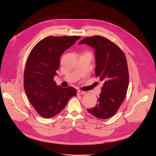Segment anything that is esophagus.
Wrapping results in <instances>:
<instances>
[{
    "mask_svg": "<svg viewBox=\"0 0 156 156\" xmlns=\"http://www.w3.org/2000/svg\"><path fill=\"white\" fill-rule=\"evenodd\" d=\"M86 93L84 91H82L80 90L77 91V95H81V94H84Z\"/></svg>",
    "mask_w": 156,
    "mask_h": 156,
    "instance_id": "obj_1",
    "label": "esophagus"
}]
</instances>
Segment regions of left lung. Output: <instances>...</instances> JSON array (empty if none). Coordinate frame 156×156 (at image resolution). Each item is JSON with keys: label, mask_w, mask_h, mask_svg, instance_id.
<instances>
[{"label": "left lung", "mask_w": 156, "mask_h": 156, "mask_svg": "<svg viewBox=\"0 0 156 156\" xmlns=\"http://www.w3.org/2000/svg\"><path fill=\"white\" fill-rule=\"evenodd\" d=\"M94 50L95 74L104 83L96 105L87 111L99 119L112 117L123 102L129 84L127 62L123 51L108 39L94 36L81 40Z\"/></svg>", "instance_id": "obj_1"}]
</instances>
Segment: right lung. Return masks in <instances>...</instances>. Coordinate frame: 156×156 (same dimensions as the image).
<instances>
[{
    "mask_svg": "<svg viewBox=\"0 0 156 156\" xmlns=\"http://www.w3.org/2000/svg\"><path fill=\"white\" fill-rule=\"evenodd\" d=\"M80 36H48L31 51L25 69L24 88L36 112L45 119L52 118L76 95L72 87L57 86L54 78L60 66V57Z\"/></svg>",
    "mask_w": 156,
    "mask_h": 156,
    "instance_id": "right-lung-1",
    "label": "right lung"
}]
</instances>
